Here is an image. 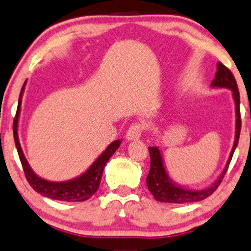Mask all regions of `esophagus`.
Segmentation results:
<instances>
[{
	"label": "esophagus",
	"mask_w": 251,
	"mask_h": 251,
	"mask_svg": "<svg viewBox=\"0 0 251 251\" xmlns=\"http://www.w3.org/2000/svg\"><path fill=\"white\" fill-rule=\"evenodd\" d=\"M143 126L140 125V123H135V125H131L130 128L126 131V140L128 141H135L138 140L141 137L142 131H143Z\"/></svg>",
	"instance_id": "1"
}]
</instances>
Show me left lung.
<instances>
[{"label":"left lung","mask_w":251,"mask_h":251,"mask_svg":"<svg viewBox=\"0 0 251 251\" xmlns=\"http://www.w3.org/2000/svg\"><path fill=\"white\" fill-rule=\"evenodd\" d=\"M211 87L229 89V91H231V95H233L235 103V116H236V121H235V138L233 148H231V151L229 153V157H228L227 163H226L225 169L222 170V172L220 173L218 179L213 184L209 185L208 187L202 188V190H192V188L182 187L181 185L173 181L171 177L169 176L159 148L149 147L151 162L149 175L147 177V186L157 201L168 203H186L197 202V201L206 199V198H208L211 194H213V192L218 188L219 185L221 184L222 178L225 177L226 172H227L231 157H233L234 151L236 149L237 143H239L241 131L240 93L233 73L221 63H218V65H216L215 78L213 79Z\"/></svg>","instance_id":"1"}]
</instances>
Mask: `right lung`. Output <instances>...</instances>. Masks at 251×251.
<instances>
[{
    "mask_svg": "<svg viewBox=\"0 0 251 251\" xmlns=\"http://www.w3.org/2000/svg\"><path fill=\"white\" fill-rule=\"evenodd\" d=\"M24 89H25V83L22 87L20 99H18V106L16 116L14 120V140L15 145L20 156L22 166H23L25 177L29 181L30 186L35 190L37 193H40L43 197L50 198L53 200L67 201V202H80V201H86L89 199L100 186V181L102 178V173L106 164L114 152L119 149L122 140H116L108 145L106 150L102 152L97 159L85 172L78 176V177L70 179L66 181H50L43 179L37 176L35 171L31 169L27 160L24 156L23 150H22L20 138H18V120H20L22 98H23Z\"/></svg>",
    "mask_w": 251,
    "mask_h": 251,
    "instance_id": "add662e5",
    "label": "right lung"
}]
</instances>
